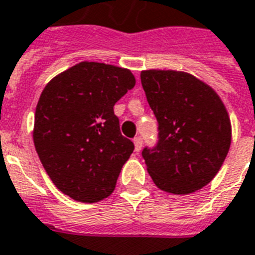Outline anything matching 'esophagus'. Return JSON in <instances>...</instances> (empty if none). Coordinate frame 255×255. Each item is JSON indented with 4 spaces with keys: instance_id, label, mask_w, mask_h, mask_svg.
I'll use <instances>...</instances> for the list:
<instances>
[{
    "instance_id": "1",
    "label": "esophagus",
    "mask_w": 255,
    "mask_h": 255,
    "mask_svg": "<svg viewBox=\"0 0 255 255\" xmlns=\"http://www.w3.org/2000/svg\"><path fill=\"white\" fill-rule=\"evenodd\" d=\"M133 142H134V149H135V151H137V153H139L142 149V138L135 137L133 139Z\"/></svg>"
}]
</instances>
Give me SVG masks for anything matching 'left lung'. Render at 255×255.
<instances>
[{
    "mask_svg": "<svg viewBox=\"0 0 255 255\" xmlns=\"http://www.w3.org/2000/svg\"><path fill=\"white\" fill-rule=\"evenodd\" d=\"M141 82L159 125L157 147L142 151L153 182L175 195L202 189L230 149L226 106L212 86L190 73L147 69Z\"/></svg>",
    "mask_w": 255,
    "mask_h": 255,
    "instance_id": "obj_1",
    "label": "left lung"
}]
</instances>
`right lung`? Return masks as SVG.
Listing matches in <instances>:
<instances>
[{"mask_svg": "<svg viewBox=\"0 0 255 255\" xmlns=\"http://www.w3.org/2000/svg\"><path fill=\"white\" fill-rule=\"evenodd\" d=\"M134 85L129 69L82 61L43 88L33 141L53 183L74 201L98 202L116 189L134 145L120 131L113 106Z\"/></svg>", "mask_w": 255, "mask_h": 255, "instance_id": "obj_1", "label": "right lung"}]
</instances>
